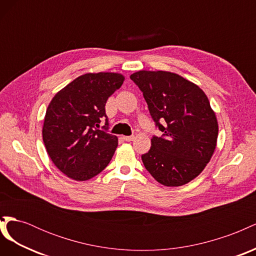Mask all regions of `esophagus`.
Here are the masks:
<instances>
[{
	"label": "esophagus",
	"instance_id": "obj_1",
	"mask_svg": "<svg viewBox=\"0 0 256 256\" xmlns=\"http://www.w3.org/2000/svg\"><path fill=\"white\" fill-rule=\"evenodd\" d=\"M122 138L127 142H130V141H134V136H122Z\"/></svg>",
	"mask_w": 256,
	"mask_h": 256
}]
</instances>
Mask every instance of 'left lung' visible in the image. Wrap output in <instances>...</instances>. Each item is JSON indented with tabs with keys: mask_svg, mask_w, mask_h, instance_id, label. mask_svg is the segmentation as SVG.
I'll use <instances>...</instances> for the list:
<instances>
[{
	"mask_svg": "<svg viewBox=\"0 0 256 256\" xmlns=\"http://www.w3.org/2000/svg\"><path fill=\"white\" fill-rule=\"evenodd\" d=\"M130 79L164 132L152 136L150 150L142 154L145 168L168 187L188 184L210 161L218 138V122L207 96L196 84L170 72L140 70Z\"/></svg>",
	"mask_w": 256,
	"mask_h": 256,
	"instance_id": "obj_1",
	"label": "left lung"
}]
</instances>
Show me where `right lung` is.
<instances>
[{
  "mask_svg": "<svg viewBox=\"0 0 256 256\" xmlns=\"http://www.w3.org/2000/svg\"><path fill=\"white\" fill-rule=\"evenodd\" d=\"M125 80L116 72L85 74L62 88L46 112L42 140L62 173L88 180L104 171L118 147V136L98 129L106 118V100Z\"/></svg>",
  "mask_w": 256,
  "mask_h": 256,
  "instance_id": "add662e5",
  "label": "right lung"
}]
</instances>
